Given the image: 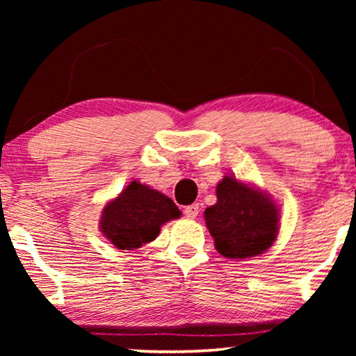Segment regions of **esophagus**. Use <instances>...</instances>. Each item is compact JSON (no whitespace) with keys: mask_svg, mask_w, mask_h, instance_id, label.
Listing matches in <instances>:
<instances>
[{"mask_svg":"<svg viewBox=\"0 0 356 356\" xmlns=\"http://www.w3.org/2000/svg\"><path fill=\"white\" fill-rule=\"evenodd\" d=\"M199 213V206L197 204H191V206L184 207V216H186L188 218H196Z\"/></svg>","mask_w":356,"mask_h":356,"instance_id":"obj_1","label":"esophagus"}]
</instances>
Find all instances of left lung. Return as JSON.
I'll list each match as a JSON object with an SVG mask.
<instances>
[{
    "mask_svg": "<svg viewBox=\"0 0 356 356\" xmlns=\"http://www.w3.org/2000/svg\"><path fill=\"white\" fill-rule=\"evenodd\" d=\"M217 202L204 212L216 250L228 259H246L269 250L279 233V207L269 194L235 177L217 184Z\"/></svg>",
    "mask_w": 356,
    "mask_h": 356,
    "instance_id": "8db88e82",
    "label": "left lung"
}]
</instances>
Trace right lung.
I'll return each mask as SVG.
<instances>
[{
    "label": "right lung",
    "mask_w": 356,
    "mask_h": 356,
    "mask_svg": "<svg viewBox=\"0 0 356 356\" xmlns=\"http://www.w3.org/2000/svg\"><path fill=\"white\" fill-rule=\"evenodd\" d=\"M179 216L172 199L134 179L104 207L100 232L118 250L133 251L154 241L160 227Z\"/></svg>",
    "instance_id": "right-lung-1"
}]
</instances>
